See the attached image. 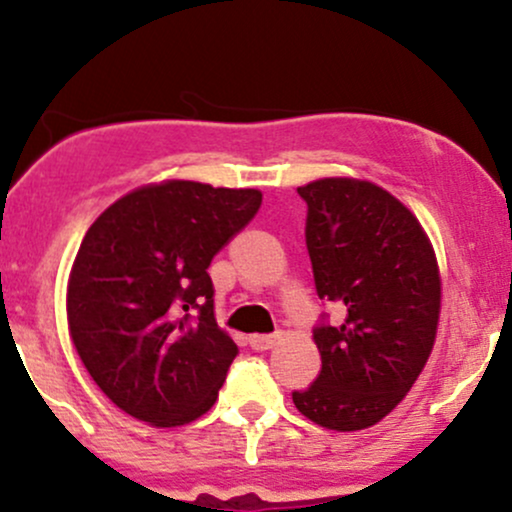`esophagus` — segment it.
<instances>
[{"label":"esophagus","instance_id":"34e87169","mask_svg":"<svg viewBox=\"0 0 512 512\" xmlns=\"http://www.w3.org/2000/svg\"><path fill=\"white\" fill-rule=\"evenodd\" d=\"M281 339V334H252L250 337V346L255 351H267L276 346V342Z\"/></svg>","mask_w":512,"mask_h":512}]
</instances>
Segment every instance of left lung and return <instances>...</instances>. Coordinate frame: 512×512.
Listing matches in <instances>:
<instances>
[{
	"mask_svg": "<svg viewBox=\"0 0 512 512\" xmlns=\"http://www.w3.org/2000/svg\"><path fill=\"white\" fill-rule=\"evenodd\" d=\"M298 195L308 204L317 296L337 303L344 320L313 332L322 368L293 404L322 428L363 431L407 397L436 344V250L419 219L375 182L320 178Z\"/></svg>",
	"mask_w": 512,
	"mask_h": 512,
	"instance_id": "8db88e82",
	"label": "left lung"
}]
</instances>
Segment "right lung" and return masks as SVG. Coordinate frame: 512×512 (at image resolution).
I'll use <instances>...</instances> for the list:
<instances>
[{
	"instance_id": "add662e5",
	"label": "right lung",
	"mask_w": 512,
	"mask_h": 512,
	"mask_svg": "<svg viewBox=\"0 0 512 512\" xmlns=\"http://www.w3.org/2000/svg\"><path fill=\"white\" fill-rule=\"evenodd\" d=\"M260 204L252 187L163 180L91 223L67 281L69 337L125 414L175 428L214 407L238 346L216 325L207 267Z\"/></svg>"
}]
</instances>
